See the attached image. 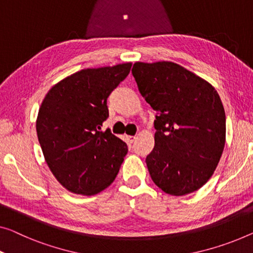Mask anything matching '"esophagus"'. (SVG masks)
Returning <instances> with one entry per match:
<instances>
[{
	"instance_id": "esophagus-1",
	"label": "esophagus",
	"mask_w": 253,
	"mask_h": 253,
	"mask_svg": "<svg viewBox=\"0 0 253 253\" xmlns=\"http://www.w3.org/2000/svg\"><path fill=\"white\" fill-rule=\"evenodd\" d=\"M127 139L129 143H133L136 139V136H127Z\"/></svg>"
}]
</instances>
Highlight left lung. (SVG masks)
<instances>
[{
    "instance_id": "1",
    "label": "left lung",
    "mask_w": 253,
    "mask_h": 253,
    "mask_svg": "<svg viewBox=\"0 0 253 253\" xmlns=\"http://www.w3.org/2000/svg\"><path fill=\"white\" fill-rule=\"evenodd\" d=\"M131 74L154 111L150 176L170 195H185L208 182L223 154L226 116L217 90L174 62L134 63Z\"/></svg>"
}]
</instances>
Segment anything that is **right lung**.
<instances>
[{
	"label": "right lung",
	"instance_id": "right-lung-1",
	"mask_svg": "<svg viewBox=\"0 0 253 253\" xmlns=\"http://www.w3.org/2000/svg\"><path fill=\"white\" fill-rule=\"evenodd\" d=\"M131 63L71 75L48 90L36 120L45 161L58 182L76 194L94 195L114 182L127 145L111 130L107 100Z\"/></svg>",
	"mask_w": 253,
	"mask_h": 253
}]
</instances>
